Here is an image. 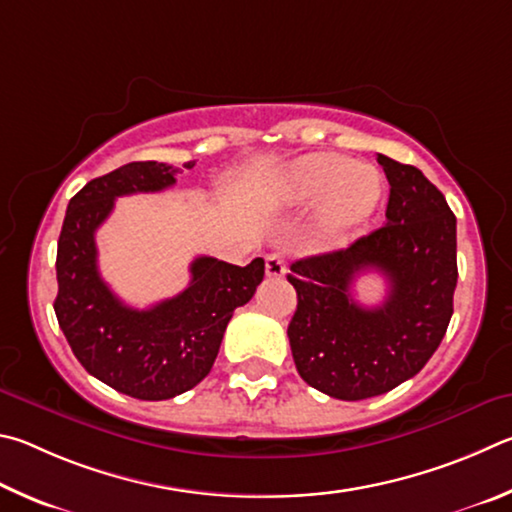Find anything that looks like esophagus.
I'll list each match as a JSON object with an SVG mask.
<instances>
[{
	"mask_svg": "<svg viewBox=\"0 0 512 512\" xmlns=\"http://www.w3.org/2000/svg\"><path fill=\"white\" fill-rule=\"evenodd\" d=\"M265 274L267 276H283L285 274V261L283 256L279 254V251H274V254H270L265 258Z\"/></svg>",
	"mask_w": 512,
	"mask_h": 512,
	"instance_id": "obj_1",
	"label": "esophagus"
}]
</instances>
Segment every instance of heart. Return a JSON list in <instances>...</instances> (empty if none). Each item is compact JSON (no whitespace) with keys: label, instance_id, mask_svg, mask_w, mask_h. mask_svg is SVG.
Returning a JSON list of instances; mask_svg holds the SVG:
<instances>
[{"label":"heart","instance_id":"b5f03b06","mask_svg":"<svg viewBox=\"0 0 512 512\" xmlns=\"http://www.w3.org/2000/svg\"><path fill=\"white\" fill-rule=\"evenodd\" d=\"M382 188V177L373 166L353 164L337 152H310L283 168L272 195L283 206L319 202L321 236L342 238L371 218L380 204Z\"/></svg>","mask_w":512,"mask_h":512}]
</instances>
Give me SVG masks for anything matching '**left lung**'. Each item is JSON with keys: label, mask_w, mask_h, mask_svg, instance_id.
Here are the masks:
<instances>
[{"label": "left lung", "mask_w": 512, "mask_h": 512, "mask_svg": "<svg viewBox=\"0 0 512 512\" xmlns=\"http://www.w3.org/2000/svg\"><path fill=\"white\" fill-rule=\"evenodd\" d=\"M389 179L387 224L346 249L290 265L297 312L288 326L303 380L339 400L396 389L423 369L443 342L454 312L456 218L445 195L416 166L378 155ZM390 283L380 307L350 294L364 271Z\"/></svg>", "instance_id": "8db88e82"}]
</instances>
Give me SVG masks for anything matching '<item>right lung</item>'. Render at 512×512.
I'll return each mask as SVG.
<instances>
[{
    "mask_svg": "<svg viewBox=\"0 0 512 512\" xmlns=\"http://www.w3.org/2000/svg\"><path fill=\"white\" fill-rule=\"evenodd\" d=\"M188 161L186 168H193ZM177 168L132 161L87 182L71 197L58 238V324L89 375L139 400H168L209 375L233 310L254 297L265 261L238 267L200 256L191 283L177 297L137 310L125 306L101 279L96 229L114 200L157 193L175 184Z\"/></svg>",
    "mask_w": 512,
    "mask_h": 512,
    "instance_id": "add662e5",
    "label": "right lung"
}]
</instances>
